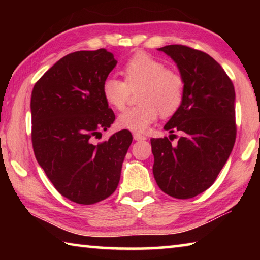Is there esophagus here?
I'll return each instance as SVG.
<instances>
[{
  "label": "esophagus",
  "mask_w": 260,
  "mask_h": 260,
  "mask_svg": "<svg viewBox=\"0 0 260 260\" xmlns=\"http://www.w3.org/2000/svg\"><path fill=\"white\" fill-rule=\"evenodd\" d=\"M133 138H134V140H136V141H142V140H146L147 138L144 135H142V134H140V133H138V132H134L133 133Z\"/></svg>",
  "instance_id": "34e87169"
}]
</instances>
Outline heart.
Here are the masks:
<instances>
[{
    "mask_svg": "<svg viewBox=\"0 0 260 260\" xmlns=\"http://www.w3.org/2000/svg\"><path fill=\"white\" fill-rule=\"evenodd\" d=\"M125 82L108 77L102 83V95L110 107L125 108L129 89L141 86L138 100L140 104L122 112L118 122L124 128L144 132L158 114L172 116L181 107L184 98V79L173 70L166 69L159 59L148 54H136L127 60L122 69Z\"/></svg>",
    "mask_w": 260,
    "mask_h": 260,
    "instance_id": "obj_1",
    "label": "heart"
}]
</instances>
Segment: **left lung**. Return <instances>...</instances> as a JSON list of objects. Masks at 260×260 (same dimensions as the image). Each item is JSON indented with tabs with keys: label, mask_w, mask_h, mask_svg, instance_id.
Listing matches in <instances>:
<instances>
[{
	"label": "left lung",
	"mask_w": 260,
	"mask_h": 260,
	"mask_svg": "<svg viewBox=\"0 0 260 260\" xmlns=\"http://www.w3.org/2000/svg\"><path fill=\"white\" fill-rule=\"evenodd\" d=\"M158 50L175 61L186 88L181 107L164 126L170 139L150 140L152 172L165 193L187 200L212 186L233 150L235 90L221 65L205 52L181 45ZM177 130L182 136L174 145Z\"/></svg>",
	"instance_id": "1"
}]
</instances>
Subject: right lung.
I'll return each mask as SVG.
<instances>
[{
    "mask_svg": "<svg viewBox=\"0 0 260 260\" xmlns=\"http://www.w3.org/2000/svg\"><path fill=\"white\" fill-rule=\"evenodd\" d=\"M116 65L105 49L76 51L52 65L33 88L35 158L57 191L74 203L89 205L112 195L133 141L122 129L93 142L116 119L102 95L104 79Z\"/></svg>",
    "mask_w": 260,
    "mask_h": 260,
    "instance_id": "obj_1",
    "label": "right lung"
}]
</instances>
